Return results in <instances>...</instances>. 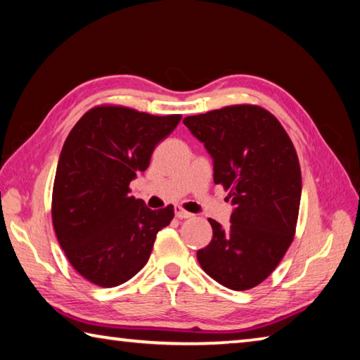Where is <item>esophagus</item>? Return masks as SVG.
I'll use <instances>...</instances> for the list:
<instances>
[{"label": "esophagus", "mask_w": 360, "mask_h": 360, "mask_svg": "<svg viewBox=\"0 0 360 360\" xmlns=\"http://www.w3.org/2000/svg\"><path fill=\"white\" fill-rule=\"evenodd\" d=\"M175 217L180 218V219H186V218H191L193 215L190 212L181 209V207H175Z\"/></svg>", "instance_id": "obj_1"}]
</instances>
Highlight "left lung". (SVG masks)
I'll return each mask as SVG.
<instances>
[{"instance_id":"left-lung-1","label":"left lung","mask_w":360,"mask_h":360,"mask_svg":"<svg viewBox=\"0 0 360 360\" xmlns=\"http://www.w3.org/2000/svg\"><path fill=\"white\" fill-rule=\"evenodd\" d=\"M213 160V181L229 190L231 226L209 219L198 251L204 272L234 291L259 285L278 266L297 226L302 175L288 132L259 105L240 104L184 118Z\"/></svg>"}]
</instances>
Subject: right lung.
<instances>
[{
    "label": "right lung",
    "instance_id": "obj_1",
    "mask_svg": "<svg viewBox=\"0 0 360 360\" xmlns=\"http://www.w3.org/2000/svg\"><path fill=\"white\" fill-rule=\"evenodd\" d=\"M180 120L98 105L69 132L56 166L52 221L68 261L93 285L131 280L147 264L158 232L172 221V205L151 210L128 193Z\"/></svg>",
    "mask_w": 360,
    "mask_h": 360
}]
</instances>
